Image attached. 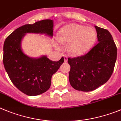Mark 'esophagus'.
<instances>
[{
  "mask_svg": "<svg viewBox=\"0 0 121 121\" xmlns=\"http://www.w3.org/2000/svg\"><path fill=\"white\" fill-rule=\"evenodd\" d=\"M64 62H66L67 60H68V57H67L66 56H65V55H64Z\"/></svg>",
  "mask_w": 121,
  "mask_h": 121,
  "instance_id": "esophagus-1",
  "label": "esophagus"
}]
</instances>
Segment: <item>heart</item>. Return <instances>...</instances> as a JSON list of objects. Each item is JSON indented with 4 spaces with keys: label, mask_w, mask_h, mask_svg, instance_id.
Here are the masks:
<instances>
[{
    "label": "heart",
    "mask_w": 121,
    "mask_h": 121,
    "mask_svg": "<svg viewBox=\"0 0 121 121\" xmlns=\"http://www.w3.org/2000/svg\"><path fill=\"white\" fill-rule=\"evenodd\" d=\"M57 38L60 43L69 44L68 51L71 55L79 56L92 47L96 41L97 34L92 27L71 23L60 30Z\"/></svg>",
    "instance_id": "heart-1"
}]
</instances>
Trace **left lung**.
Here are the masks:
<instances>
[{
    "label": "left lung",
    "mask_w": 121,
    "mask_h": 121,
    "mask_svg": "<svg viewBox=\"0 0 121 121\" xmlns=\"http://www.w3.org/2000/svg\"><path fill=\"white\" fill-rule=\"evenodd\" d=\"M95 27L98 44L84 56L68 59L69 83L77 91H92L106 83L115 67L117 48L112 36L107 30Z\"/></svg>",
    "instance_id": "1"
}]
</instances>
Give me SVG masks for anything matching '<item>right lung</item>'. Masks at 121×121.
<instances>
[{"label": "right lung", "instance_id": "1", "mask_svg": "<svg viewBox=\"0 0 121 121\" xmlns=\"http://www.w3.org/2000/svg\"><path fill=\"white\" fill-rule=\"evenodd\" d=\"M29 33L53 37V21L43 20L15 29L4 42L3 62L15 87L29 96H36L50 88L52 76L64 63V59L62 57L55 62L50 60L45 55L38 58L26 55L22 50V41Z\"/></svg>", "mask_w": 121, "mask_h": 121}]
</instances>
